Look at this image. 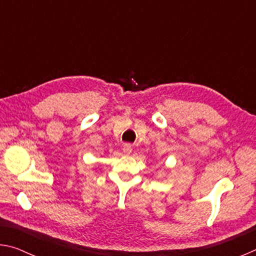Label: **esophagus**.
<instances>
[{
  "mask_svg": "<svg viewBox=\"0 0 256 256\" xmlns=\"http://www.w3.org/2000/svg\"><path fill=\"white\" fill-rule=\"evenodd\" d=\"M123 152H124V154H130L132 152V146L130 144H125L124 146H123Z\"/></svg>",
  "mask_w": 256,
  "mask_h": 256,
  "instance_id": "esophagus-1",
  "label": "esophagus"
}]
</instances>
